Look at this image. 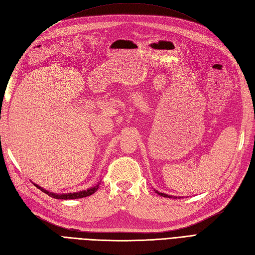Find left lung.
Returning <instances> with one entry per match:
<instances>
[{
  "label": "left lung",
  "instance_id": "8db88e82",
  "mask_svg": "<svg viewBox=\"0 0 255 255\" xmlns=\"http://www.w3.org/2000/svg\"><path fill=\"white\" fill-rule=\"evenodd\" d=\"M155 192L157 195H159V196H161V197H165V198H173V199H177L179 197H174V196H169V195H166V194H163V192H160V191H158V190H155Z\"/></svg>",
  "mask_w": 255,
  "mask_h": 255
}]
</instances>
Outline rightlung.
<instances>
[{
    "label": "right lung",
    "instance_id": "1",
    "mask_svg": "<svg viewBox=\"0 0 255 255\" xmlns=\"http://www.w3.org/2000/svg\"><path fill=\"white\" fill-rule=\"evenodd\" d=\"M37 188H39L41 191H43L44 194H47L48 196L52 197V198H55V199H60V200H71V199H80V198H85V197H88L90 195L94 194L96 192L99 188V185L100 183H98L95 186H92L86 190H81V191H75V192H68V194H56V192H51L43 189L41 186L37 184H34Z\"/></svg>",
    "mask_w": 255,
    "mask_h": 255
}]
</instances>
